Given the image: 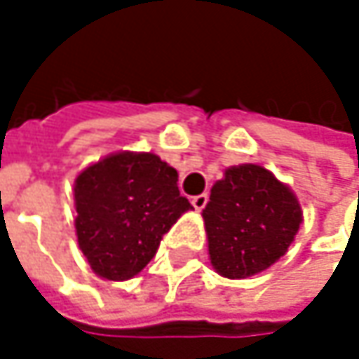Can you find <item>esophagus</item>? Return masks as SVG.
Returning a JSON list of instances; mask_svg holds the SVG:
<instances>
[{
  "label": "esophagus",
  "mask_w": 359,
  "mask_h": 359,
  "mask_svg": "<svg viewBox=\"0 0 359 359\" xmlns=\"http://www.w3.org/2000/svg\"><path fill=\"white\" fill-rule=\"evenodd\" d=\"M208 193H201V195H195L193 199H191V203H193V208L195 210H203L205 205H208Z\"/></svg>",
  "instance_id": "obj_1"
}]
</instances>
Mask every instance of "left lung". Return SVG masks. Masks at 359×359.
<instances>
[{
	"label": "left lung",
	"instance_id": "1",
	"mask_svg": "<svg viewBox=\"0 0 359 359\" xmlns=\"http://www.w3.org/2000/svg\"><path fill=\"white\" fill-rule=\"evenodd\" d=\"M201 216L210 262L226 278H248L270 268L304 222L295 193L257 164L226 168Z\"/></svg>",
	"mask_w": 359,
	"mask_h": 359
}]
</instances>
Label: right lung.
<instances>
[{
  "label": "right lung",
  "instance_id": "obj_1",
  "mask_svg": "<svg viewBox=\"0 0 359 359\" xmlns=\"http://www.w3.org/2000/svg\"><path fill=\"white\" fill-rule=\"evenodd\" d=\"M179 175L156 154L118 151L74 180L76 237L91 270L128 280L156 255L162 237L191 210Z\"/></svg>",
  "mask_w": 359,
  "mask_h": 359
}]
</instances>
